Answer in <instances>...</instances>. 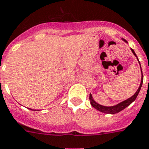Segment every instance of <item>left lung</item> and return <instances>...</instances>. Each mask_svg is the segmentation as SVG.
Listing matches in <instances>:
<instances>
[{
  "label": "left lung",
  "mask_w": 149,
  "mask_h": 149,
  "mask_svg": "<svg viewBox=\"0 0 149 149\" xmlns=\"http://www.w3.org/2000/svg\"><path fill=\"white\" fill-rule=\"evenodd\" d=\"M124 40L125 42H127L126 40ZM130 49H131V51H132L133 54L137 57V55H136V54H135L134 51L132 48H130ZM139 63H140V62H139ZM141 74H142V70H141ZM142 84H143V74L142 76H141V81L140 87H139V88H138V91H136V93H135L134 95H133L131 97H130V98L125 100V101H123V102H120V103H119L118 105H114V106H103V105L97 104V102H95V101H94V99H93V97H92V95L90 94L89 99H90V102H91V105H92L93 107L95 108V109H96L100 111V112H104V113H107V114H116V113H118V112H120V111H122V110L124 109L125 108L127 107L128 105H130V104H131V103H132L135 99H136V97H138V94H139V91H140L141 88Z\"/></svg>",
  "instance_id": "1"
}]
</instances>
